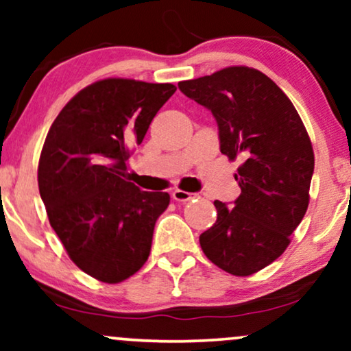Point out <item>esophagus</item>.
I'll list each match as a JSON object with an SVG mask.
<instances>
[{"mask_svg": "<svg viewBox=\"0 0 351 351\" xmlns=\"http://www.w3.org/2000/svg\"><path fill=\"white\" fill-rule=\"evenodd\" d=\"M191 198H193V195L189 193V191H184V190L172 191V199L179 201V203H185V201H190Z\"/></svg>", "mask_w": 351, "mask_h": 351, "instance_id": "1", "label": "esophagus"}]
</instances>
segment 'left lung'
I'll return each instance as SVG.
<instances>
[{"mask_svg": "<svg viewBox=\"0 0 351 351\" xmlns=\"http://www.w3.org/2000/svg\"><path fill=\"white\" fill-rule=\"evenodd\" d=\"M179 89L210 110L220 152L244 161L234 174L241 195L230 206L214 201L217 220L201 233V249L227 273L252 275L286 251L308 208L310 137L287 95L256 69L228 66Z\"/></svg>", "mask_w": 351, "mask_h": 351, "instance_id": "1", "label": "left lung"}]
</instances>
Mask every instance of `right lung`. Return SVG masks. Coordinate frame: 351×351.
Instances as JSON below:
<instances>
[{
    "mask_svg": "<svg viewBox=\"0 0 351 351\" xmlns=\"http://www.w3.org/2000/svg\"><path fill=\"white\" fill-rule=\"evenodd\" d=\"M176 86L108 78L80 90L47 132L38 186L51 227L75 265L121 282L150 256L165 191L128 180L129 145L141 143Z\"/></svg>",
    "mask_w": 351,
    "mask_h": 351,
    "instance_id": "1",
    "label": "right lung"
}]
</instances>
